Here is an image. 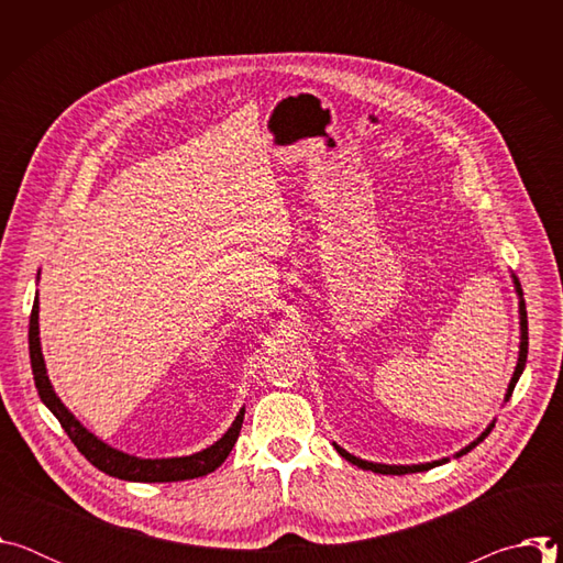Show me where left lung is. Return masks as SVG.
Listing matches in <instances>:
<instances>
[{"label": "left lung", "mask_w": 563, "mask_h": 563, "mask_svg": "<svg viewBox=\"0 0 563 563\" xmlns=\"http://www.w3.org/2000/svg\"><path fill=\"white\" fill-rule=\"evenodd\" d=\"M510 276H512V285H515V291H517V298H519V334H521V336H519V356H517V365H515L512 378H510V383H508V389H506V396H504V404H508V400H510L512 389H515L519 376L523 374L526 358H528V316H526V300H523V291H521L519 278H517L515 274H510ZM493 428H495V419L490 421V426H488L484 432H481L472 443H467L465 448H461V450L454 454V459H459V456L467 454L472 448H476L481 441H484V439L490 434ZM334 448H336V452H339L343 459H347L352 465H356V467H361V470L376 472V474H412V472H426V470H430V467H437V465H443V463L450 461L448 456H443V459H437V461H430V463L389 465V463H374V461H365V459H361V456H354V454H350L345 448H341L339 443H334Z\"/></svg>", "instance_id": "1"}]
</instances>
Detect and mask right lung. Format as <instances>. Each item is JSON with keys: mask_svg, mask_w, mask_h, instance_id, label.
<instances>
[{"mask_svg": "<svg viewBox=\"0 0 563 563\" xmlns=\"http://www.w3.org/2000/svg\"><path fill=\"white\" fill-rule=\"evenodd\" d=\"M37 280H40V272H37ZM29 352H31L35 387H37L42 404L62 423L64 432L77 445V450L82 452L98 470L107 472L109 476H118L124 481H140V484H167V481H185V478L205 476L224 463L233 443L238 441L240 428H243L245 406L240 408V412L235 415L229 430L216 443H211L209 448H205L200 452H194L189 456H167V459H142V456L126 454V452L104 443L102 439H98L91 430H87L82 423L77 421V417L62 404V398L55 394L53 383L46 372L42 343H40V298H37V294H35L31 323H29Z\"/></svg>", "mask_w": 563, "mask_h": 563, "instance_id": "right-lung-1", "label": "right lung"}]
</instances>
